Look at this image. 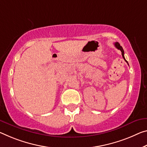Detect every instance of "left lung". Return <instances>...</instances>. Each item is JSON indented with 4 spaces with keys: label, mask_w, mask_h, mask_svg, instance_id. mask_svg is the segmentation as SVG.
<instances>
[{
    "label": "left lung",
    "mask_w": 147,
    "mask_h": 147,
    "mask_svg": "<svg viewBox=\"0 0 147 147\" xmlns=\"http://www.w3.org/2000/svg\"><path fill=\"white\" fill-rule=\"evenodd\" d=\"M115 47L116 48L118 49V50H120L121 51V52H122V55L123 58H124V59L125 60V61L127 63V61H126V60H125V57H124V50H123V48H122V46L120 45V44L118 43V42H115ZM127 64H128V63H127Z\"/></svg>",
    "instance_id": "left-lung-1"
}]
</instances>
